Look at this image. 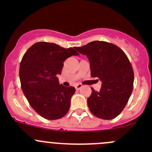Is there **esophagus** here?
Wrapping results in <instances>:
<instances>
[{
    "label": "esophagus",
    "instance_id": "1",
    "mask_svg": "<svg viewBox=\"0 0 152 152\" xmlns=\"http://www.w3.org/2000/svg\"><path fill=\"white\" fill-rule=\"evenodd\" d=\"M82 87V84H78V85H76V89L77 90H79V89H81Z\"/></svg>",
    "mask_w": 152,
    "mask_h": 152
}]
</instances>
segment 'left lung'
<instances>
[{
  "label": "left lung",
  "instance_id": "8db88e82",
  "mask_svg": "<svg viewBox=\"0 0 152 152\" xmlns=\"http://www.w3.org/2000/svg\"><path fill=\"white\" fill-rule=\"evenodd\" d=\"M75 49L87 55L91 77L102 82L100 91L91 88L87 99L90 112L99 118L114 119L123 111L133 90L134 71L128 57L117 45L104 41H93Z\"/></svg>",
  "mask_w": 152,
  "mask_h": 152
}]
</instances>
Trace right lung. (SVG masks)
Here are the masks:
<instances>
[{
  "label": "right lung",
  "instance_id": "add662e5",
  "mask_svg": "<svg viewBox=\"0 0 152 152\" xmlns=\"http://www.w3.org/2000/svg\"><path fill=\"white\" fill-rule=\"evenodd\" d=\"M73 55H79L73 48L38 42L23 56L19 72L21 88L29 104L44 118L59 119L70 109L76 89L59 85L56 75L61 74L63 62Z\"/></svg>",
  "mask_w": 152,
  "mask_h": 152
}]
</instances>
